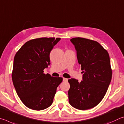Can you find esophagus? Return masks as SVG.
Listing matches in <instances>:
<instances>
[{
	"instance_id": "esophagus-1",
	"label": "esophagus",
	"mask_w": 124,
	"mask_h": 124,
	"mask_svg": "<svg viewBox=\"0 0 124 124\" xmlns=\"http://www.w3.org/2000/svg\"><path fill=\"white\" fill-rule=\"evenodd\" d=\"M68 79L66 78H63V82H68Z\"/></svg>"
}]
</instances>
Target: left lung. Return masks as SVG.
Here are the masks:
<instances>
[{
  "mask_svg": "<svg viewBox=\"0 0 124 124\" xmlns=\"http://www.w3.org/2000/svg\"><path fill=\"white\" fill-rule=\"evenodd\" d=\"M81 66L83 80H68L70 105L80 110L94 108L102 101L107 92L112 76L109 55L97 41L88 39H71Z\"/></svg>",
  "mask_w": 124,
  "mask_h": 124,
  "instance_id": "left-lung-1",
  "label": "left lung"
}]
</instances>
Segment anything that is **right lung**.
Returning a JSON list of instances; mask_svg holds the SVG:
<instances>
[{
  "mask_svg": "<svg viewBox=\"0 0 124 124\" xmlns=\"http://www.w3.org/2000/svg\"><path fill=\"white\" fill-rule=\"evenodd\" d=\"M58 38H41L25 42L15 56L12 79L19 99L28 108L41 110L53 103L62 77L43 73L50 64L49 54L60 41Z\"/></svg>",
  "mask_w": 124,
  "mask_h": 124,
  "instance_id": "right-lung-1",
  "label": "right lung"
}]
</instances>
